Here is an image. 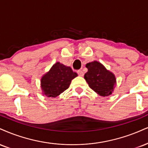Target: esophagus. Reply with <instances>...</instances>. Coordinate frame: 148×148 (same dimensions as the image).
Segmentation results:
<instances>
[{
	"instance_id": "1",
	"label": "esophagus",
	"mask_w": 148,
	"mask_h": 148,
	"mask_svg": "<svg viewBox=\"0 0 148 148\" xmlns=\"http://www.w3.org/2000/svg\"><path fill=\"white\" fill-rule=\"evenodd\" d=\"M77 73H78V74H79V75L80 76H83V72L82 70H81V69H80V70H78L77 71Z\"/></svg>"
}]
</instances>
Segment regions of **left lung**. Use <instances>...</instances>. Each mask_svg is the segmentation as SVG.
<instances>
[{"instance_id":"obj_1","label":"left lung","mask_w":148,"mask_h":148,"mask_svg":"<svg viewBox=\"0 0 148 148\" xmlns=\"http://www.w3.org/2000/svg\"><path fill=\"white\" fill-rule=\"evenodd\" d=\"M85 66L88 70L84 78L89 87L102 97L112 94L116 84L114 74L96 60L87 63Z\"/></svg>"}]
</instances>
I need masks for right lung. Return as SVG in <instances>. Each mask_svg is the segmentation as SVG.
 Returning a JSON list of instances; mask_svg holds the SVG:
<instances>
[{"mask_svg": "<svg viewBox=\"0 0 148 148\" xmlns=\"http://www.w3.org/2000/svg\"><path fill=\"white\" fill-rule=\"evenodd\" d=\"M77 76L70 67L57 62L41 78L42 93L47 97H58L69 88L72 80Z\"/></svg>", "mask_w": 148, "mask_h": 148, "instance_id": "add662e5", "label": "right lung"}]
</instances>
